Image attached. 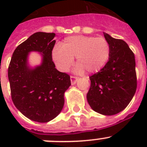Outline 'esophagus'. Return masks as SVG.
I'll use <instances>...</instances> for the list:
<instances>
[{"label": "esophagus", "instance_id": "34e87169", "mask_svg": "<svg viewBox=\"0 0 147 147\" xmlns=\"http://www.w3.org/2000/svg\"><path fill=\"white\" fill-rule=\"evenodd\" d=\"M79 78L76 76H71V85H75L76 83V81L78 80Z\"/></svg>", "mask_w": 147, "mask_h": 147}]
</instances>
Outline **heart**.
<instances>
[{"label": "heart", "instance_id": "obj_1", "mask_svg": "<svg viewBox=\"0 0 147 147\" xmlns=\"http://www.w3.org/2000/svg\"><path fill=\"white\" fill-rule=\"evenodd\" d=\"M54 62L59 69L66 71L76 59V71L86 70L90 74L102 69L110 57V45L104 37L77 35L65 39L60 47H56L52 53Z\"/></svg>", "mask_w": 147, "mask_h": 147}]
</instances>
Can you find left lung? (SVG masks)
<instances>
[{"label": "left lung", "instance_id": "8db88e82", "mask_svg": "<svg viewBox=\"0 0 147 147\" xmlns=\"http://www.w3.org/2000/svg\"><path fill=\"white\" fill-rule=\"evenodd\" d=\"M110 45V57L100 71L90 76L87 99L94 111L112 115L125 109L134 96L137 76L134 53L127 42L105 33Z\"/></svg>", "mask_w": 147, "mask_h": 147}]
</instances>
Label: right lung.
<instances>
[{"label":"right lung","instance_id":"add662e5","mask_svg":"<svg viewBox=\"0 0 147 147\" xmlns=\"http://www.w3.org/2000/svg\"><path fill=\"white\" fill-rule=\"evenodd\" d=\"M55 36L54 33L33 34L16 48L8 68L13 103L26 117L40 123L59 115L64 105V93L71 85L69 75L56 69L52 60ZM33 50L42 53L43 62L31 69L27 57Z\"/></svg>","mask_w":147,"mask_h":147}]
</instances>
